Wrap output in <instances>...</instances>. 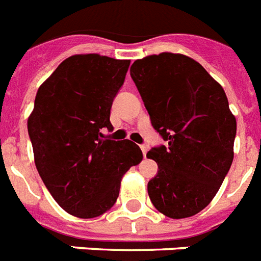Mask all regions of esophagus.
<instances>
[{"instance_id":"34e87169","label":"esophagus","mask_w":261,"mask_h":261,"mask_svg":"<svg viewBox=\"0 0 261 261\" xmlns=\"http://www.w3.org/2000/svg\"><path fill=\"white\" fill-rule=\"evenodd\" d=\"M140 148H141V150H143L144 157H145V156H146V152H148V146L144 145V144H143V145H140Z\"/></svg>"}]
</instances>
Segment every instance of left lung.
Masks as SVG:
<instances>
[{"label":"left lung","instance_id":"1","mask_svg":"<svg viewBox=\"0 0 261 261\" xmlns=\"http://www.w3.org/2000/svg\"><path fill=\"white\" fill-rule=\"evenodd\" d=\"M130 77L165 141L146 153L159 167L148 182L150 201L171 219L193 216L212 201L233 160L236 118L225 92L184 55L137 60Z\"/></svg>","mask_w":261,"mask_h":261}]
</instances>
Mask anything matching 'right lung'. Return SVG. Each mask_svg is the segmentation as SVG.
<instances>
[{
  "mask_svg": "<svg viewBox=\"0 0 261 261\" xmlns=\"http://www.w3.org/2000/svg\"><path fill=\"white\" fill-rule=\"evenodd\" d=\"M129 60L76 55L40 87L28 120L34 163L62 210L92 219L115 205L122 176L143 160L135 143L107 139Z\"/></svg>",
  "mask_w": 261,
  "mask_h": 261,
  "instance_id": "add662e5",
  "label": "right lung"
}]
</instances>
